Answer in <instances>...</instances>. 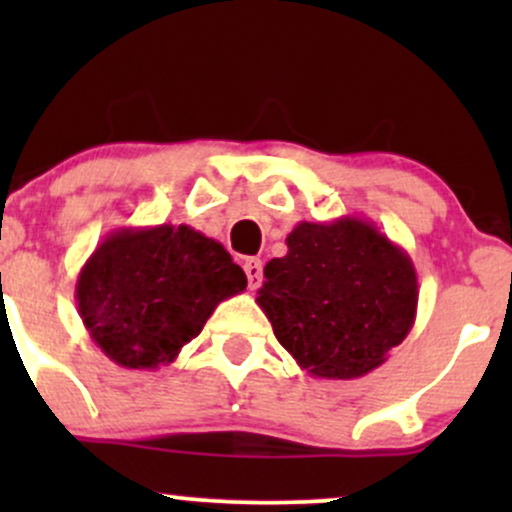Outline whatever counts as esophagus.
<instances>
[{"instance_id": "esophagus-1", "label": "esophagus", "mask_w": 512, "mask_h": 512, "mask_svg": "<svg viewBox=\"0 0 512 512\" xmlns=\"http://www.w3.org/2000/svg\"><path fill=\"white\" fill-rule=\"evenodd\" d=\"M243 269H245V274H248L250 289L252 291L260 289V284H262V262L257 260V257H248V260H245V264H243Z\"/></svg>"}]
</instances>
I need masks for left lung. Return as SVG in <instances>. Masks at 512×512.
<instances>
[{
	"instance_id": "obj_1",
	"label": "left lung",
	"mask_w": 512,
	"mask_h": 512,
	"mask_svg": "<svg viewBox=\"0 0 512 512\" xmlns=\"http://www.w3.org/2000/svg\"><path fill=\"white\" fill-rule=\"evenodd\" d=\"M286 245L257 291L279 344L313 378L354 380L383 366L416 320L419 281L404 248L358 216L301 221Z\"/></svg>"
}]
</instances>
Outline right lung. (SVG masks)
I'll list each match as a JSON object with an SVG mask.
<instances>
[{
	"label": "right lung",
	"instance_id": "add662e5",
	"mask_svg": "<svg viewBox=\"0 0 512 512\" xmlns=\"http://www.w3.org/2000/svg\"><path fill=\"white\" fill-rule=\"evenodd\" d=\"M245 286V272L221 243L185 223H161L110 233L81 267L76 303L110 361L156 370Z\"/></svg>",
	"mask_w": 512,
	"mask_h": 512
}]
</instances>
